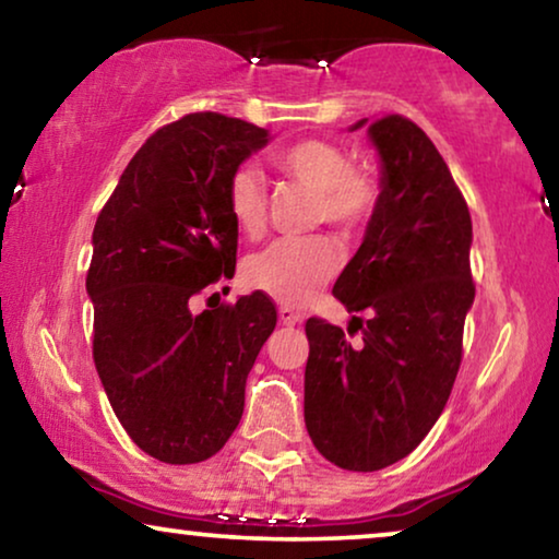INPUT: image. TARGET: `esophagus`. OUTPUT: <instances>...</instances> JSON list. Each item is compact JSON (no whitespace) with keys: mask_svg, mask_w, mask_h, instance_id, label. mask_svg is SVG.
Returning a JSON list of instances; mask_svg holds the SVG:
<instances>
[{"mask_svg":"<svg viewBox=\"0 0 559 559\" xmlns=\"http://www.w3.org/2000/svg\"><path fill=\"white\" fill-rule=\"evenodd\" d=\"M278 319H281V324H286V326H294V324H299L301 322V314L296 309H292V307H278Z\"/></svg>","mask_w":559,"mask_h":559,"instance_id":"34e87169","label":"esophagus"}]
</instances>
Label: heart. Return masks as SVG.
Masks as SVG:
<instances>
[{
  "mask_svg": "<svg viewBox=\"0 0 559 559\" xmlns=\"http://www.w3.org/2000/svg\"><path fill=\"white\" fill-rule=\"evenodd\" d=\"M273 166L288 181L314 191V219L342 233L368 225L381 202V181L370 166L349 163L347 151L322 138L299 140L273 155ZM227 210L245 237L258 240L267 227V189L252 166L233 170ZM340 271V250L330 237H286L245 260L250 288L281 304H307Z\"/></svg>",
  "mask_w": 559,
  "mask_h": 559,
  "instance_id": "obj_1",
  "label": "heart"
}]
</instances>
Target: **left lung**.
Returning <instances> with one entry per match:
<instances>
[{
  "mask_svg": "<svg viewBox=\"0 0 559 559\" xmlns=\"http://www.w3.org/2000/svg\"><path fill=\"white\" fill-rule=\"evenodd\" d=\"M368 132L383 163L381 202L332 288L368 322L353 317L349 326L362 330L353 347L340 326L311 317L304 373L311 442L355 473L399 463L440 419L475 299L471 212L440 151L401 115L376 119Z\"/></svg>",
  "mask_w": 559,
  "mask_h": 559,
  "instance_id": "1",
  "label": "left lung"
}]
</instances>
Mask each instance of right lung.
Listing matches in <instances>:
<instances>
[{"label":"right lung","instance_id":"obj_1","mask_svg":"<svg viewBox=\"0 0 559 559\" xmlns=\"http://www.w3.org/2000/svg\"><path fill=\"white\" fill-rule=\"evenodd\" d=\"M265 143L245 119L186 115L145 140L96 217L94 366L130 440L160 463H202L225 448L275 326V304L260 292L189 309L191 296L233 278L227 183Z\"/></svg>","mask_w":559,"mask_h":559}]
</instances>
